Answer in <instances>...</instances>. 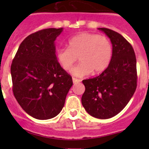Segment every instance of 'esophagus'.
I'll use <instances>...</instances> for the list:
<instances>
[{
	"label": "esophagus",
	"mask_w": 149,
	"mask_h": 149,
	"mask_svg": "<svg viewBox=\"0 0 149 149\" xmlns=\"http://www.w3.org/2000/svg\"><path fill=\"white\" fill-rule=\"evenodd\" d=\"M73 84H78V83H80L81 82V80L80 79H76V78H73Z\"/></svg>",
	"instance_id": "esophagus-1"
}]
</instances>
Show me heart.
Masks as SVG:
<instances>
[{
  "label": "heart",
  "instance_id": "1",
  "mask_svg": "<svg viewBox=\"0 0 149 149\" xmlns=\"http://www.w3.org/2000/svg\"><path fill=\"white\" fill-rule=\"evenodd\" d=\"M112 55V47L109 39L92 33L82 32L68 40V48L56 52L58 63L65 70H68L78 61L81 63L73 68L70 73L83 77L91 73H100L109 65Z\"/></svg>",
  "mask_w": 149,
  "mask_h": 149
}]
</instances>
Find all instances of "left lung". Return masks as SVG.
<instances>
[{"instance_id": "8db88e82", "label": "left lung", "mask_w": 149, "mask_h": 149, "mask_svg": "<svg viewBox=\"0 0 149 149\" xmlns=\"http://www.w3.org/2000/svg\"><path fill=\"white\" fill-rule=\"evenodd\" d=\"M110 39L112 55L108 67L93 79L83 80L84 109L92 117L109 119L127 104L137 86L136 58L131 45L119 33L98 28Z\"/></svg>"}]
</instances>
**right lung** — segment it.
<instances>
[{
	"label": "right lung",
	"instance_id": "obj_1",
	"mask_svg": "<svg viewBox=\"0 0 149 149\" xmlns=\"http://www.w3.org/2000/svg\"><path fill=\"white\" fill-rule=\"evenodd\" d=\"M63 30L49 28L29 35L12 61L13 95L22 109L36 119L57 116L73 85L72 77L55 55V41Z\"/></svg>",
	"mask_w": 149,
	"mask_h": 149
}]
</instances>
